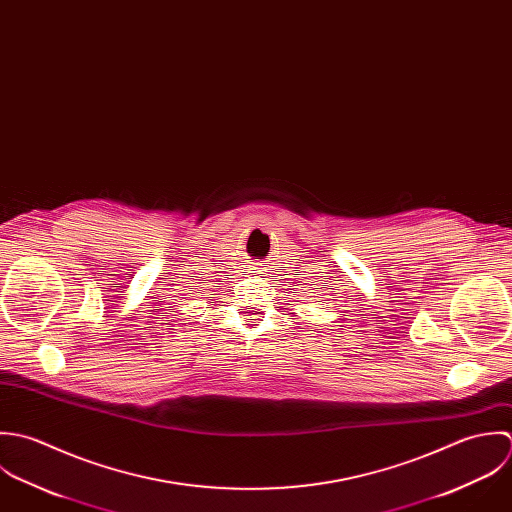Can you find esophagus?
I'll use <instances>...</instances> for the list:
<instances>
[{
	"instance_id": "34e87169",
	"label": "esophagus",
	"mask_w": 512,
	"mask_h": 512,
	"mask_svg": "<svg viewBox=\"0 0 512 512\" xmlns=\"http://www.w3.org/2000/svg\"><path fill=\"white\" fill-rule=\"evenodd\" d=\"M253 269H257V271H253V273H261V271H263V267H261V265H255Z\"/></svg>"
}]
</instances>
